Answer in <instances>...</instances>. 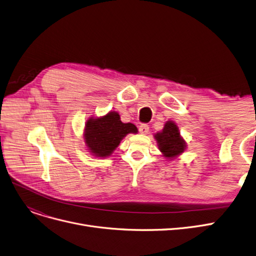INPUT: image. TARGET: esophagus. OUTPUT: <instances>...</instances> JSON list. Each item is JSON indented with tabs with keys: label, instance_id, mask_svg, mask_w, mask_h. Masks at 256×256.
Listing matches in <instances>:
<instances>
[{
	"label": "esophagus",
	"instance_id": "esophagus-1",
	"mask_svg": "<svg viewBox=\"0 0 256 256\" xmlns=\"http://www.w3.org/2000/svg\"><path fill=\"white\" fill-rule=\"evenodd\" d=\"M138 131L140 134H148L149 132V126L147 124H142L140 127H138Z\"/></svg>",
	"mask_w": 256,
	"mask_h": 256
}]
</instances>
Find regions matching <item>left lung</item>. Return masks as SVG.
I'll return each instance as SVG.
<instances>
[{
    "label": "left lung",
    "mask_w": 256,
    "mask_h": 256,
    "mask_svg": "<svg viewBox=\"0 0 256 256\" xmlns=\"http://www.w3.org/2000/svg\"><path fill=\"white\" fill-rule=\"evenodd\" d=\"M158 140L160 151L167 158H173L180 156L186 149V142L180 136V131L176 122H167L165 127L154 136Z\"/></svg>",
    "instance_id": "left-lung-1"
}]
</instances>
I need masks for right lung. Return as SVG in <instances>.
<instances>
[{
  "label": "right lung",
  "mask_w": 256,
  "mask_h": 256,
  "mask_svg": "<svg viewBox=\"0 0 256 256\" xmlns=\"http://www.w3.org/2000/svg\"><path fill=\"white\" fill-rule=\"evenodd\" d=\"M138 128L131 122H122L120 114L110 111L104 116L91 118L85 126L84 138L88 150L98 158L109 156L128 134H136Z\"/></svg>",
  "instance_id": "right-lung-1"
}]
</instances>
